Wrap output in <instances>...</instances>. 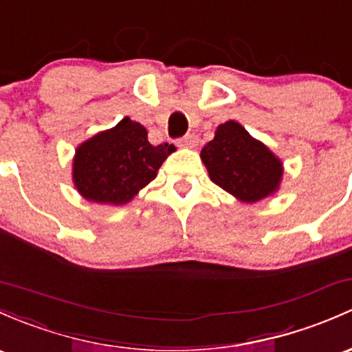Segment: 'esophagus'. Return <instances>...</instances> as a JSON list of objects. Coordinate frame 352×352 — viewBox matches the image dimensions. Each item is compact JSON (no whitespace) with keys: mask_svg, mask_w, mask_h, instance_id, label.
Segmentation results:
<instances>
[{"mask_svg":"<svg viewBox=\"0 0 352 352\" xmlns=\"http://www.w3.org/2000/svg\"><path fill=\"white\" fill-rule=\"evenodd\" d=\"M199 143V138L195 135H186L182 138L177 140V145L179 146H187V148H194Z\"/></svg>","mask_w":352,"mask_h":352,"instance_id":"1","label":"esophagus"}]
</instances>
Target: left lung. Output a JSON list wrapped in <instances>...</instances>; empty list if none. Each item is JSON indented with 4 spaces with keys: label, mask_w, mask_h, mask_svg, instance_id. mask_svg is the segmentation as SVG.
Returning <instances> with one entry per match:
<instances>
[{
    "label": "left lung",
    "mask_w": 352,
    "mask_h": 352,
    "mask_svg": "<svg viewBox=\"0 0 352 352\" xmlns=\"http://www.w3.org/2000/svg\"><path fill=\"white\" fill-rule=\"evenodd\" d=\"M201 157L210 180L244 202L261 201L275 192L283 173L278 158L236 121L217 128Z\"/></svg>",
    "instance_id": "obj_1"
}]
</instances>
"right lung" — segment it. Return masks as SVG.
Here are the masks:
<instances>
[{
	"instance_id": "obj_1",
	"label": "right lung",
	"mask_w": 352,
	"mask_h": 352,
	"mask_svg": "<svg viewBox=\"0 0 352 352\" xmlns=\"http://www.w3.org/2000/svg\"><path fill=\"white\" fill-rule=\"evenodd\" d=\"M173 145L153 146L146 129L124 118L77 148L74 184L87 201L124 204L157 177Z\"/></svg>"
}]
</instances>
